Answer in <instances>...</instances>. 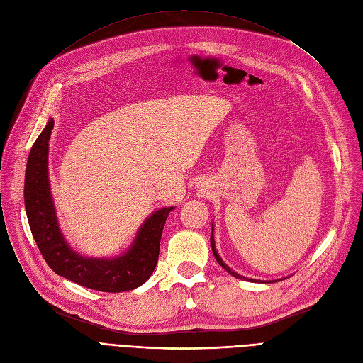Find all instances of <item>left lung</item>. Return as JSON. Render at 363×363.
I'll use <instances>...</instances> for the list:
<instances>
[{"mask_svg": "<svg viewBox=\"0 0 363 363\" xmlns=\"http://www.w3.org/2000/svg\"><path fill=\"white\" fill-rule=\"evenodd\" d=\"M211 245H212V251H213V256H215V259H216V262L219 263V265H221L225 271H228L230 274H232V276L233 277H236V279H240V280H248V279H245L244 276H239V274H236L235 271H232V269H230L227 265H225V263L223 262V259L221 257H219V255H218V252H216V250H215V239H213V232H212V236H211ZM250 280H252V279H250Z\"/></svg>", "mask_w": 363, "mask_h": 363, "instance_id": "obj_1", "label": "left lung"}]
</instances>
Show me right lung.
I'll use <instances>...</instances> for the list:
<instances>
[{
  "instance_id": "1",
  "label": "right lung",
  "mask_w": 363,
  "mask_h": 363,
  "mask_svg": "<svg viewBox=\"0 0 363 363\" xmlns=\"http://www.w3.org/2000/svg\"><path fill=\"white\" fill-rule=\"evenodd\" d=\"M54 121L50 119L28 155L24 200L31 235L48 267L84 288L103 292H123L144 284L159 259L160 238L167 218L174 207L160 208L140 227L135 244L124 256L91 259L77 255L65 242L57 225L48 182V140Z\"/></svg>"
}]
</instances>
